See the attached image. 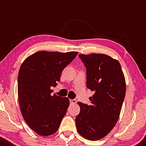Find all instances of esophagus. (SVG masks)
Returning <instances> with one entry per match:
<instances>
[{
  "mask_svg": "<svg viewBox=\"0 0 146 146\" xmlns=\"http://www.w3.org/2000/svg\"><path fill=\"white\" fill-rule=\"evenodd\" d=\"M70 103L71 104H74L76 103V100L75 99L70 100Z\"/></svg>",
  "mask_w": 146,
  "mask_h": 146,
  "instance_id": "esophagus-1",
  "label": "esophagus"
}]
</instances>
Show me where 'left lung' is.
<instances>
[{
    "label": "left lung",
    "instance_id": "obj_1",
    "mask_svg": "<svg viewBox=\"0 0 146 146\" xmlns=\"http://www.w3.org/2000/svg\"><path fill=\"white\" fill-rule=\"evenodd\" d=\"M86 68V86L94 92L92 104L78 103L80 113L76 117L77 130L82 136L95 141L103 138L118 120L124 100L125 81L120 64L103 54H79Z\"/></svg>",
    "mask_w": 146,
    "mask_h": 146
}]
</instances>
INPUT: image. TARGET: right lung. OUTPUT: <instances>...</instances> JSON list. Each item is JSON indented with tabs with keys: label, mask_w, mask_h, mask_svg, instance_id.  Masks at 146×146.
<instances>
[{
	"label": "right lung",
	"mask_w": 146,
	"mask_h": 146,
	"mask_svg": "<svg viewBox=\"0 0 146 146\" xmlns=\"http://www.w3.org/2000/svg\"><path fill=\"white\" fill-rule=\"evenodd\" d=\"M78 52L39 51L26 58L18 76V95L22 115L34 131L47 136L58 130L70 102L67 97L51 96L64 68Z\"/></svg>",
	"instance_id": "obj_1"
}]
</instances>
